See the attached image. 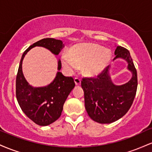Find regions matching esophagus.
Instances as JSON below:
<instances>
[{"label": "esophagus", "instance_id": "34e87169", "mask_svg": "<svg viewBox=\"0 0 152 152\" xmlns=\"http://www.w3.org/2000/svg\"><path fill=\"white\" fill-rule=\"evenodd\" d=\"M74 82L76 86H80V85H81V80H80L78 78H75Z\"/></svg>", "mask_w": 152, "mask_h": 152}]
</instances>
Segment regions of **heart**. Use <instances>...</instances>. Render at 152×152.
<instances>
[{
    "label": "heart",
    "instance_id": "obj_1",
    "mask_svg": "<svg viewBox=\"0 0 152 152\" xmlns=\"http://www.w3.org/2000/svg\"><path fill=\"white\" fill-rule=\"evenodd\" d=\"M111 59L112 53L110 49L95 43H83L71 47L69 56L63 55L61 64L70 72L82 66L84 76L96 78L106 71Z\"/></svg>",
    "mask_w": 152,
    "mask_h": 152
}]
</instances>
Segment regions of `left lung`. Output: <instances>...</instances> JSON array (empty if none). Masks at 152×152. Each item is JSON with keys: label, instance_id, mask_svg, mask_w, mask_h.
Instances as JSON below:
<instances>
[{"label": "left lung", "instance_id": "obj_1", "mask_svg": "<svg viewBox=\"0 0 152 152\" xmlns=\"http://www.w3.org/2000/svg\"><path fill=\"white\" fill-rule=\"evenodd\" d=\"M115 58L127 63L132 78L121 85L114 84L108 66L99 78H83L81 87L84 92L85 108L88 116L100 124H110L121 118L130 109L137 88V74L128 50L117 46Z\"/></svg>", "mask_w": 152, "mask_h": 152}]
</instances>
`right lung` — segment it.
<instances>
[{"label":"right lung","instance_id":"right-lung-1","mask_svg":"<svg viewBox=\"0 0 152 152\" xmlns=\"http://www.w3.org/2000/svg\"><path fill=\"white\" fill-rule=\"evenodd\" d=\"M43 47L54 55H58L63 47L61 40L43 38L29 46L22 55L16 76V98L19 106L26 116L39 126H48L60 117L68 96L75 86L74 79L66 77L60 72L61 61H58L56 77L45 86L34 87L29 84L23 74L24 57L31 48Z\"/></svg>","mask_w":152,"mask_h":152}]
</instances>
